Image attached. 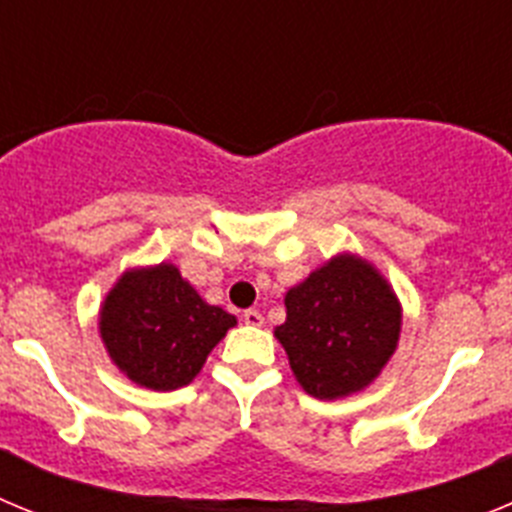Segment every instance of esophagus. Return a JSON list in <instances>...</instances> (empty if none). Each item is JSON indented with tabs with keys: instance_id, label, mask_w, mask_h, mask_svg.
I'll return each instance as SVG.
<instances>
[{
	"instance_id": "obj_1",
	"label": "esophagus",
	"mask_w": 512,
	"mask_h": 512,
	"mask_svg": "<svg viewBox=\"0 0 512 512\" xmlns=\"http://www.w3.org/2000/svg\"><path fill=\"white\" fill-rule=\"evenodd\" d=\"M243 323L246 325H264V315L259 310H246L243 312Z\"/></svg>"
}]
</instances>
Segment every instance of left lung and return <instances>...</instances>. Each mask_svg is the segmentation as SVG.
<instances>
[{"mask_svg":"<svg viewBox=\"0 0 512 512\" xmlns=\"http://www.w3.org/2000/svg\"><path fill=\"white\" fill-rule=\"evenodd\" d=\"M274 336L307 395L336 400L364 390L400 338V305L372 264L338 256L284 297Z\"/></svg>","mask_w":512,"mask_h":512,"instance_id":"left-lung-1","label":"left lung"}]
</instances>
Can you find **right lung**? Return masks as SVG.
Segmentation results:
<instances>
[{"label":"right lung","mask_w":512,"mask_h":512,"mask_svg":"<svg viewBox=\"0 0 512 512\" xmlns=\"http://www.w3.org/2000/svg\"><path fill=\"white\" fill-rule=\"evenodd\" d=\"M233 325L230 312L207 305L171 264L128 271L99 315L112 361L135 384L161 392L192 382Z\"/></svg>","instance_id":"obj_1"}]
</instances>
